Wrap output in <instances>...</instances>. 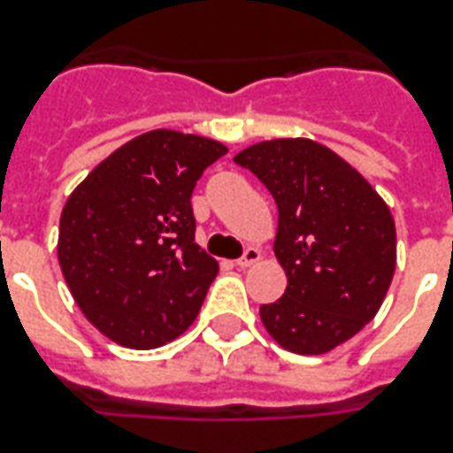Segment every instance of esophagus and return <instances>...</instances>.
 <instances>
[{"label":"esophagus","instance_id":"esophagus-1","mask_svg":"<svg viewBox=\"0 0 453 453\" xmlns=\"http://www.w3.org/2000/svg\"><path fill=\"white\" fill-rule=\"evenodd\" d=\"M258 258H261V251H258L256 247H247L244 249V254L237 258V265H240V268H249V265H254Z\"/></svg>","mask_w":453,"mask_h":453}]
</instances>
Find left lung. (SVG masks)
Returning <instances> with one entry per match:
<instances>
[{
	"label": "left lung",
	"instance_id": "obj_1",
	"mask_svg": "<svg viewBox=\"0 0 453 453\" xmlns=\"http://www.w3.org/2000/svg\"><path fill=\"white\" fill-rule=\"evenodd\" d=\"M277 204L275 256L284 296L261 305L277 343L322 355L372 322L395 273V220L379 192L308 138L256 143L234 157Z\"/></svg>",
	"mask_w": 453,
	"mask_h": 453
}]
</instances>
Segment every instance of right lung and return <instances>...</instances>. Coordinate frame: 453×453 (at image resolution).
I'll use <instances>...</instances> for the list:
<instances>
[{"label":"right lung","mask_w":453,"mask_h":453,"mask_svg":"<svg viewBox=\"0 0 453 453\" xmlns=\"http://www.w3.org/2000/svg\"><path fill=\"white\" fill-rule=\"evenodd\" d=\"M226 152L211 138L148 131L67 199L60 270L84 317L115 343L150 350L195 322L219 263L195 244L190 199Z\"/></svg>","instance_id":"right-lung-1"}]
</instances>
